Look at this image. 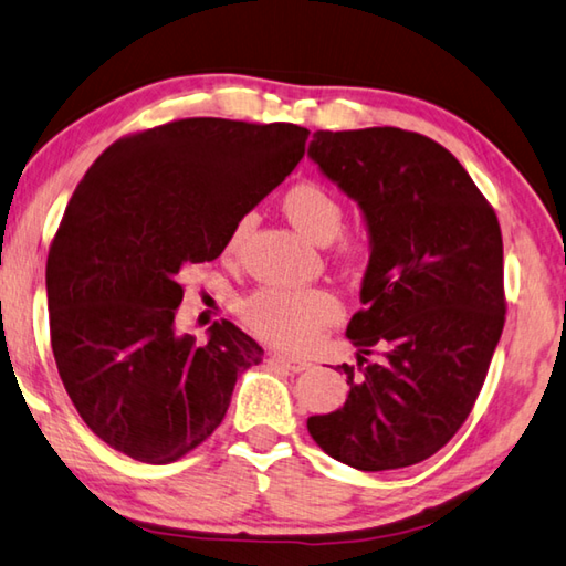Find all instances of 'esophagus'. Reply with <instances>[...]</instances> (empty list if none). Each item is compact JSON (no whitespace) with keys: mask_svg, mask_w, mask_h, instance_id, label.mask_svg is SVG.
<instances>
[{"mask_svg":"<svg viewBox=\"0 0 566 566\" xmlns=\"http://www.w3.org/2000/svg\"><path fill=\"white\" fill-rule=\"evenodd\" d=\"M273 360L281 365V368L291 370V373H301V370H305L311 365L305 358H295V355H285V353H275Z\"/></svg>","mask_w":566,"mask_h":566,"instance_id":"34e87169","label":"esophagus"}]
</instances>
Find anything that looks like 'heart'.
<instances>
[{
  "label": "heart",
  "mask_w": 566,
  "mask_h": 566,
  "mask_svg": "<svg viewBox=\"0 0 566 566\" xmlns=\"http://www.w3.org/2000/svg\"><path fill=\"white\" fill-rule=\"evenodd\" d=\"M283 213L303 238L315 245H328L343 228V208L331 191L318 184H298L283 196ZM245 233V221L233 228L228 248H238ZM340 255L348 265H358L365 248L358 241H345ZM248 325L275 345L301 348L313 335L340 321V305L331 293L318 289H261L243 303Z\"/></svg>",
  "instance_id": "b5f03b06"
}]
</instances>
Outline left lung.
<instances>
[{
	"label": "left lung",
	"instance_id": "8db88e82",
	"mask_svg": "<svg viewBox=\"0 0 566 566\" xmlns=\"http://www.w3.org/2000/svg\"><path fill=\"white\" fill-rule=\"evenodd\" d=\"M308 156L358 203L370 258L345 335L360 375L308 418L333 460L382 472L428 460L468 420L504 328L497 216L448 148L392 126L315 132ZM381 358L367 363V355Z\"/></svg>",
	"mask_w": 566,
	"mask_h": 566
}]
</instances>
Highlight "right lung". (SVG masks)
<instances>
[{
	"label": "right lung",
	"mask_w": 566,
	"mask_h": 566,
	"mask_svg": "<svg viewBox=\"0 0 566 566\" xmlns=\"http://www.w3.org/2000/svg\"><path fill=\"white\" fill-rule=\"evenodd\" d=\"M308 128L181 118L118 138L88 168L46 258L59 378L96 438L138 462L198 448L263 348L233 323L176 331L181 275L223 253L289 176Z\"/></svg>",
	"instance_id": "right-lung-1"
}]
</instances>
